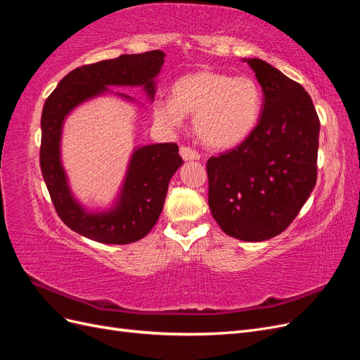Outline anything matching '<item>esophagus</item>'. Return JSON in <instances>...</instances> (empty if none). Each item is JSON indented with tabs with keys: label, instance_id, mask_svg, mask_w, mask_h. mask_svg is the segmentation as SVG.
<instances>
[{
	"label": "esophagus",
	"instance_id": "esophagus-1",
	"mask_svg": "<svg viewBox=\"0 0 360 360\" xmlns=\"http://www.w3.org/2000/svg\"><path fill=\"white\" fill-rule=\"evenodd\" d=\"M180 156H181L184 160H198V159L201 158L197 150H193V148L186 147V146L180 147Z\"/></svg>",
	"mask_w": 360,
	"mask_h": 360
}]
</instances>
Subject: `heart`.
Masks as SVG:
<instances>
[{
  "instance_id": "heart-1",
  "label": "heart",
  "mask_w": 360,
  "mask_h": 360,
  "mask_svg": "<svg viewBox=\"0 0 360 360\" xmlns=\"http://www.w3.org/2000/svg\"><path fill=\"white\" fill-rule=\"evenodd\" d=\"M263 110V91L252 76H233L216 70H198L174 82L171 97L158 99L155 118L176 129L184 114L193 115V130L213 150L240 146L254 132Z\"/></svg>"
}]
</instances>
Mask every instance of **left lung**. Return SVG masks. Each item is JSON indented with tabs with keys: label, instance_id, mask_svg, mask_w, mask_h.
Returning a JSON list of instances; mask_svg holds the SVG:
<instances>
[{
	"label": "left lung",
	"instance_id": "left-lung-1",
	"mask_svg": "<svg viewBox=\"0 0 360 360\" xmlns=\"http://www.w3.org/2000/svg\"><path fill=\"white\" fill-rule=\"evenodd\" d=\"M243 61L263 89V111L240 146L207 160L209 207L225 234L263 242L285 230L315 186L320 120L300 84L263 60Z\"/></svg>",
	"mask_w": 360,
	"mask_h": 360
}]
</instances>
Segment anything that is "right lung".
Returning <instances> with one entry per match:
<instances>
[{
	"mask_svg": "<svg viewBox=\"0 0 360 360\" xmlns=\"http://www.w3.org/2000/svg\"><path fill=\"white\" fill-rule=\"evenodd\" d=\"M162 51L120 56L72 70L46 99L41 112L40 168L53 207L70 230L94 242L127 245L146 237L158 222L171 177L181 167L179 146L150 144L134 150L123 186L111 209L90 212L73 197L61 163V132L76 106L111 91L108 86H143L153 101ZM126 101L130 96L115 93Z\"/></svg>",
	"mask_w": 360,
	"mask_h": 360,
	"instance_id": "right-lung-1",
	"label": "right lung"
}]
</instances>
